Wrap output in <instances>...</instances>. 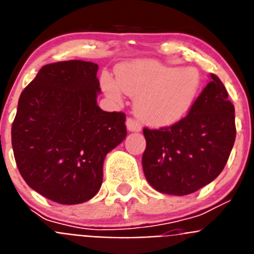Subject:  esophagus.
I'll return each instance as SVG.
<instances>
[{
	"mask_svg": "<svg viewBox=\"0 0 254 254\" xmlns=\"http://www.w3.org/2000/svg\"><path fill=\"white\" fill-rule=\"evenodd\" d=\"M126 126H127V129L129 132H140L141 131V125L140 122H137L133 118H128L127 122H126Z\"/></svg>",
	"mask_w": 254,
	"mask_h": 254,
	"instance_id": "34e87169",
	"label": "esophagus"
}]
</instances>
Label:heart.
I'll return each mask as SVG.
<instances>
[{"label": "heart", "instance_id": "heart-1", "mask_svg": "<svg viewBox=\"0 0 254 254\" xmlns=\"http://www.w3.org/2000/svg\"><path fill=\"white\" fill-rule=\"evenodd\" d=\"M102 85L116 102L123 93L136 99L134 111L143 122L169 126L185 118L201 87V73L194 67L167 66L158 61L137 60L121 64L117 80L103 75Z\"/></svg>", "mask_w": 254, "mask_h": 254}]
</instances>
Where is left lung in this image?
I'll return each mask as SVG.
<instances>
[{
    "mask_svg": "<svg viewBox=\"0 0 254 254\" xmlns=\"http://www.w3.org/2000/svg\"><path fill=\"white\" fill-rule=\"evenodd\" d=\"M235 133L234 105L223 82L211 73V81L183 120L170 127L143 128L147 182L161 193H193L223 172Z\"/></svg>",
    "mask_w": 254,
    "mask_h": 254,
    "instance_id": "8db88e82",
    "label": "left lung"
}]
</instances>
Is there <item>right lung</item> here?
I'll use <instances>...</instances> for the list:
<instances>
[{
  "mask_svg": "<svg viewBox=\"0 0 254 254\" xmlns=\"http://www.w3.org/2000/svg\"><path fill=\"white\" fill-rule=\"evenodd\" d=\"M98 68L81 60L46 64L17 104L11 142L20 174L61 205L86 202L99 192L105 156L127 136L125 114L96 103Z\"/></svg>",
  "mask_w": 254,
  "mask_h": 254,
  "instance_id": "add662e5",
  "label": "right lung"
}]
</instances>
